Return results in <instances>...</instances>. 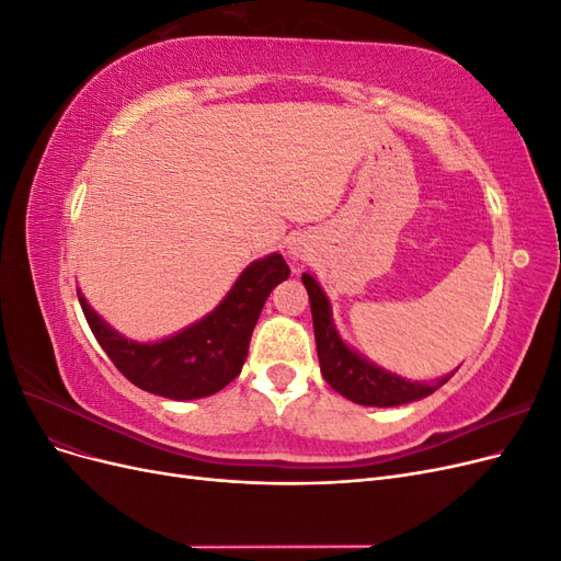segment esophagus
Returning <instances> with one entry per match:
<instances>
[{
	"instance_id": "obj_1",
	"label": "esophagus",
	"mask_w": 561,
	"mask_h": 561,
	"mask_svg": "<svg viewBox=\"0 0 561 561\" xmlns=\"http://www.w3.org/2000/svg\"><path fill=\"white\" fill-rule=\"evenodd\" d=\"M287 252H290L293 260H307V250L301 248V243H290V248H287Z\"/></svg>"
}]
</instances>
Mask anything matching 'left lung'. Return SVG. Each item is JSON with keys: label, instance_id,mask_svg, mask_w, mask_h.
<instances>
[{"label": "left lung", "instance_id": "8db88e82", "mask_svg": "<svg viewBox=\"0 0 561 561\" xmlns=\"http://www.w3.org/2000/svg\"><path fill=\"white\" fill-rule=\"evenodd\" d=\"M301 283L307 287L309 301H311L320 371L336 393H342L351 402L363 404V407H398V404L428 398L439 386H445L454 377V371L458 367L449 371V375L428 383V381L404 379L396 375V371L371 363L367 355L348 346L344 342V336L339 334L336 322L332 318L330 297L325 295V290H322L316 276L301 274Z\"/></svg>", "mask_w": 561, "mask_h": 561}]
</instances>
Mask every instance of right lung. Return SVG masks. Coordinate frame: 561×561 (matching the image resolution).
<instances>
[{
	"instance_id": "add662e5",
	"label": "right lung",
	"mask_w": 561,
	"mask_h": 561,
	"mask_svg": "<svg viewBox=\"0 0 561 561\" xmlns=\"http://www.w3.org/2000/svg\"><path fill=\"white\" fill-rule=\"evenodd\" d=\"M290 276L280 252L250 262L217 307L157 342L128 339L100 316L77 287L81 311L98 344L138 388L168 400H198L241 375L248 346L271 290Z\"/></svg>"
}]
</instances>
